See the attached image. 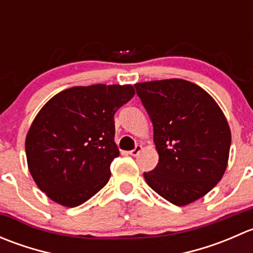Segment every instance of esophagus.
I'll return each instance as SVG.
<instances>
[{
	"instance_id": "34e87169",
	"label": "esophagus",
	"mask_w": 253,
	"mask_h": 253,
	"mask_svg": "<svg viewBox=\"0 0 253 253\" xmlns=\"http://www.w3.org/2000/svg\"><path fill=\"white\" fill-rule=\"evenodd\" d=\"M141 150H142V145H136V148H134L133 150H131V152H129V154H131L132 157H137V155L141 153Z\"/></svg>"
}]
</instances>
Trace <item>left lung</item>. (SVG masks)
Returning <instances> with one entry per match:
<instances>
[{
  "label": "left lung",
  "instance_id": "left-lung-1",
  "mask_svg": "<svg viewBox=\"0 0 253 253\" xmlns=\"http://www.w3.org/2000/svg\"><path fill=\"white\" fill-rule=\"evenodd\" d=\"M152 120L159 163L144 172L148 186L175 206L207 195L228 167L231 132L208 93L185 79L134 84Z\"/></svg>",
  "mask_w": 253,
  "mask_h": 253
}]
</instances>
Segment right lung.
<instances>
[{
  "instance_id": "1",
  "label": "right lung",
  "mask_w": 253,
  "mask_h": 253,
  "mask_svg": "<svg viewBox=\"0 0 253 253\" xmlns=\"http://www.w3.org/2000/svg\"><path fill=\"white\" fill-rule=\"evenodd\" d=\"M131 84H93L60 91L38 112L25 138L29 171L61 206H81L110 178L120 155L114 115L131 100Z\"/></svg>"
}]
</instances>
